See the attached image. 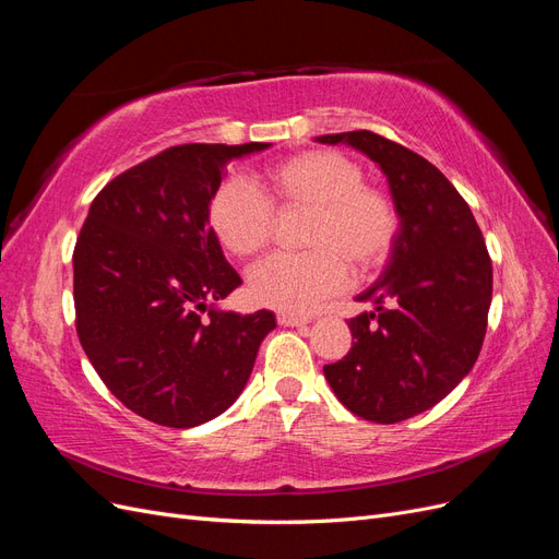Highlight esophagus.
<instances>
[{"label": "esophagus", "instance_id": "34e87169", "mask_svg": "<svg viewBox=\"0 0 559 559\" xmlns=\"http://www.w3.org/2000/svg\"><path fill=\"white\" fill-rule=\"evenodd\" d=\"M277 321L282 326H302L306 324V317H296V314H289V312H282V314H277Z\"/></svg>", "mask_w": 559, "mask_h": 559}]
</instances>
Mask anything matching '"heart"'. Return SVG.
<instances>
[{"label": "heart", "instance_id": "heart-1", "mask_svg": "<svg viewBox=\"0 0 559 559\" xmlns=\"http://www.w3.org/2000/svg\"><path fill=\"white\" fill-rule=\"evenodd\" d=\"M275 212H308L302 253H273L249 270L259 306L306 314L392 257L401 216L394 200L366 183L364 165L335 148H310L275 163L253 186L230 177L207 202V224L228 253L247 259L275 233Z\"/></svg>", "mask_w": 559, "mask_h": 559}]
</instances>
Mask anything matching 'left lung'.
<instances>
[{
  "label": "left lung",
  "instance_id": "1",
  "mask_svg": "<svg viewBox=\"0 0 559 559\" xmlns=\"http://www.w3.org/2000/svg\"><path fill=\"white\" fill-rule=\"evenodd\" d=\"M376 160L401 216L392 263L359 296L373 312L347 321L354 343L324 376L347 411L396 425L429 411L476 364L492 302V261L466 200L415 151L370 130L319 138Z\"/></svg>",
  "mask_w": 559,
  "mask_h": 559
}]
</instances>
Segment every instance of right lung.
Instances as JSON below:
<instances>
[{"label": "right lung", "instance_id": "add662e5", "mask_svg": "<svg viewBox=\"0 0 559 559\" xmlns=\"http://www.w3.org/2000/svg\"><path fill=\"white\" fill-rule=\"evenodd\" d=\"M267 146L165 148L114 177L81 226V347L109 392L154 425L189 429L222 415L275 329L267 310L207 308L242 284L207 226V202L233 158Z\"/></svg>", "mask_w": 559, "mask_h": 559}]
</instances>
